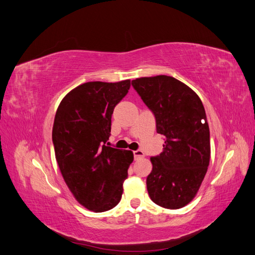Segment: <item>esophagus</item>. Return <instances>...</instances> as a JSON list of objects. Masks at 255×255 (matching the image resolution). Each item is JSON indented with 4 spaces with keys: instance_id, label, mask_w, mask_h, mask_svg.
Here are the masks:
<instances>
[{
    "instance_id": "esophagus-1",
    "label": "esophagus",
    "mask_w": 255,
    "mask_h": 255,
    "mask_svg": "<svg viewBox=\"0 0 255 255\" xmlns=\"http://www.w3.org/2000/svg\"><path fill=\"white\" fill-rule=\"evenodd\" d=\"M134 157L135 159H140L144 157V153L141 150H136L134 151Z\"/></svg>"
}]
</instances>
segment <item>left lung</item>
<instances>
[{
	"mask_svg": "<svg viewBox=\"0 0 255 255\" xmlns=\"http://www.w3.org/2000/svg\"><path fill=\"white\" fill-rule=\"evenodd\" d=\"M132 85L154 114L156 132L165 136L163 152L150 158L149 196L161 207L181 208L196 197L210 165L204 106L194 90L172 76L140 78Z\"/></svg>",
	"mask_w": 255,
	"mask_h": 255,
	"instance_id": "1",
	"label": "left lung"
}]
</instances>
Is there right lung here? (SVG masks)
<instances>
[{
  "label": "right lung",
  "mask_w": 255,
  "mask_h": 255,
  "mask_svg": "<svg viewBox=\"0 0 255 255\" xmlns=\"http://www.w3.org/2000/svg\"><path fill=\"white\" fill-rule=\"evenodd\" d=\"M129 87V80L84 83L61 100L54 119L52 140L61 175L76 201L96 213L120 202L134 159L132 151L105 145L115 106Z\"/></svg>",
  "instance_id": "right-lung-1"
}]
</instances>
